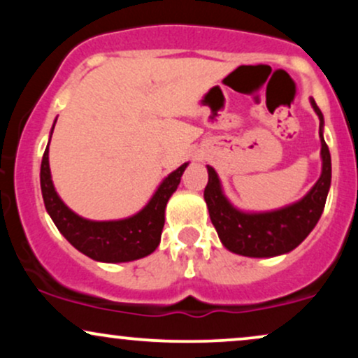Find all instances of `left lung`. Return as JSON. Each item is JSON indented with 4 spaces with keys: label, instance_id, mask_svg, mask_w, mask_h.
I'll use <instances>...</instances> for the list:
<instances>
[{
    "label": "left lung",
    "instance_id": "left-lung-1",
    "mask_svg": "<svg viewBox=\"0 0 358 358\" xmlns=\"http://www.w3.org/2000/svg\"><path fill=\"white\" fill-rule=\"evenodd\" d=\"M311 106L320 117L323 170L315 187L299 202L266 213L239 212L222 193L215 170L207 166L208 183L203 190V199L222 244L232 252L248 257H273L289 252L306 239L322 217L331 182V158L322 133L323 114L315 99H311Z\"/></svg>",
    "mask_w": 358,
    "mask_h": 358
}]
</instances>
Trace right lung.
Instances as JSON below:
<instances>
[{"label": "right lung", "instance_id": "1", "mask_svg": "<svg viewBox=\"0 0 358 358\" xmlns=\"http://www.w3.org/2000/svg\"><path fill=\"white\" fill-rule=\"evenodd\" d=\"M187 165L188 163H185L173 173L168 175L156 190L153 199L136 215L124 220L92 222L73 213L59 199L52 183L47 146L42 158V170H40L45 208L50 213L53 224L57 225L62 236L90 259L102 262H127L141 259L158 248L165 225L166 202L178 187Z\"/></svg>", "mask_w": 358, "mask_h": 358}]
</instances>
